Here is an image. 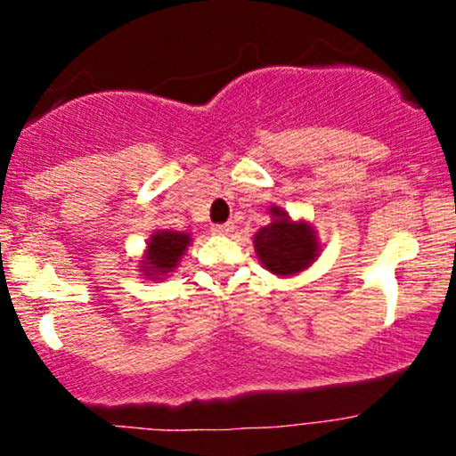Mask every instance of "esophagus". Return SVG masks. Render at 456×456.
<instances>
[{
	"instance_id": "esophagus-1",
	"label": "esophagus",
	"mask_w": 456,
	"mask_h": 456,
	"mask_svg": "<svg viewBox=\"0 0 456 456\" xmlns=\"http://www.w3.org/2000/svg\"><path fill=\"white\" fill-rule=\"evenodd\" d=\"M212 232H214V233H218V235H227V233H232V232H233V224H232V223H221V224H214V227H212Z\"/></svg>"
}]
</instances>
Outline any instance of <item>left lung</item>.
Returning a JSON list of instances; mask_svg holds the SVG:
<instances>
[{
  "instance_id": "left-lung-1",
  "label": "left lung",
  "mask_w": 456,
  "mask_h": 456,
  "mask_svg": "<svg viewBox=\"0 0 456 456\" xmlns=\"http://www.w3.org/2000/svg\"><path fill=\"white\" fill-rule=\"evenodd\" d=\"M274 223L255 235V250L261 264L281 276L296 274L308 268L317 257V238L311 224L289 221L285 212L272 208Z\"/></svg>"
}]
</instances>
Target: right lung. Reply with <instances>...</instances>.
I'll return each mask as SVG.
<instances>
[{
    "mask_svg": "<svg viewBox=\"0 0 456 456\" xmlns=\"http://www.w3.org/2000/svg\"><path fill=\"white\" fill-rule=\"evenodd\" d=\"M188 238L186 233H175V232H156L151 235L150 244H148V261H145V272L148 276L154 274H165L171 268H175L177 261H180L182 253L186 250Z\"/></svg>",
    "mask_w": 456,
    "mask_h": 456,
    "instance_id": "add662e5",
    "label": "right lung"
}]
</instances>
